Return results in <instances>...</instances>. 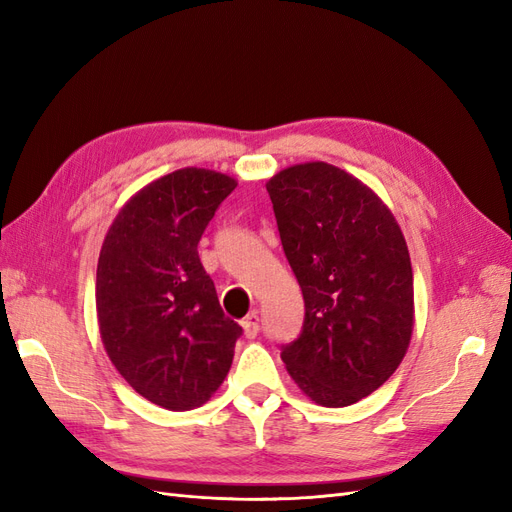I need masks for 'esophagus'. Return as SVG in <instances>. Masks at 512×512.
Masks as SVG:
<instances>
[{
  "label": "esophagus",
  "mask_w": 512,
  "mask_h": 512,
  "mask_svg": "<svg viewBox=\"0 0 512 512\" xmlns=\"http://www.w3.org/2000/svg\"><path fill=\"white\" fill-rule=\"evenodd\" d=\"M241 324H243L245 337H247V339H254V337L258 335V331H260V316H258V312L247 314Z\"/></svg>",
  "instance_id": "1"
}]
</instances>
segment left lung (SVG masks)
Listing matches in <instances>:
<instances>
[{
  "instance_id": "8db88e82",
  "label": "left lung",
  "mask_w": 512,
  "mask_h": 512,
  "mask_svg": "<svg viewBox=\"0 0 512 512\" xmlns=\"http://www.w3.org/2000/svg\"><path fill=\"white\" fill-rule=\"evenodd\" d=\"M267 192L305 301L301 333L282 346V361L316 404H356L393 376L410 344L406 239L378 194L333 164L284 168Z\"/></svg>"
}]
</instances>
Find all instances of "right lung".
I'll list each match as a JSON object with an SVG mask.
<instances>
[{
  "label": "right lung",
  "instance_id": "1",
  "mask_svg": "<svg viewBox=\"0 0 512 512\" xmlns=\"http://www.w3.org/2000/svg\"><path fill=\"white\" fill-rule=\"evenodd\" d=\"M237 181L181 168L134 194L108 228L96 309L108 359L132 389L173 412L220 389L243 329L224 316L198 241Z\"/></svg>",
  "mask_w": 512,
  "mask_h": 512
}]
</instances>
